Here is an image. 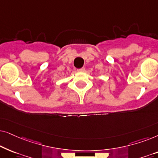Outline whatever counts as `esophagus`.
<instances>
[{
	"instance_id": "34e87169",
	"label": "esophagus",
	"mask_w": 158,
	"mask_h": 158,
	"mask_svg": "<svg viewBox=\"0 0 158 158\" xmlns=\"http://www.w3.org/2000/svg\"><path fill=\"white\" fill-rule=\"evenodd\" d=\"M84 70H85V68H82L81 69H77V72H83Z\"/></svg>"
}]
</instances>
